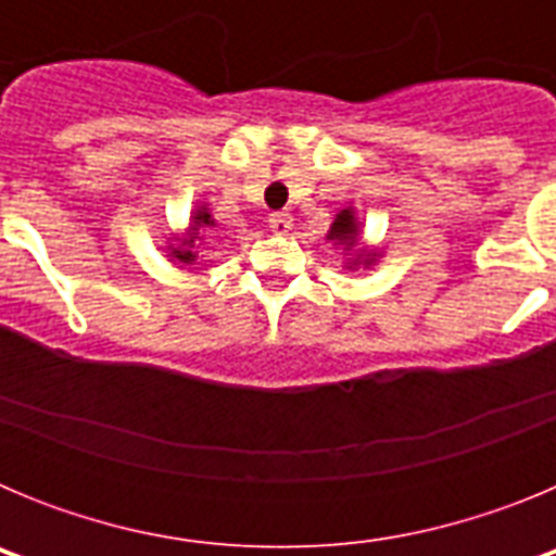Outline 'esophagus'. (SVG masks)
Here are the masks:
<instances>
[{
    "mask_svg": "<svg viewBox=\"0 0 556 556\" xmlns=\"http://www.w3.org/2000/svg\"><path fill=\"white\" fill-rule=\"evenodd\" d=\"M269 228L275 233H289L292 230V214H287V211H273L269 214Z\"/></svg>",
    "mask_w": 556,
    "mask_h": 556,
    "instance_id": "1",
    "label": "esophagus"
}]
</instances>
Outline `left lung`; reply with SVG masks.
Segmentation results:
<instances>
[{
  "mask_svg": "<svg viewBox=\"0 0 556 556\" xmlns=\"http://www.w3.org/2000/svg\"><path fill=\"white\" fill-rule=\"evenodd\" d=\"M328 242L333 244H342L345 250H351L353 244L358 242V223H356V214H353V208H342L337 214V219L331 223V230H328ZM376 262V253H367V250H362V253L353 258L351 267H358V264H365V267H370V264Z\"/></svg>",
  "mask_w": 556,
  "mask_h": 556,
  "instance_id": "8db88e82",
  "label": "left lung"
}]
</instances>
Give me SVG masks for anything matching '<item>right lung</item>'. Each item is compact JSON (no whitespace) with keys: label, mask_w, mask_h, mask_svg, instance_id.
<instances>
[{"label":"right lung","mask_w":556,"mask_h":556,"mask_svg":"<svg viewBox=\"0 0 556 556\" xmlns=\"http://www.w3.org/2000/svg\"><path fill=\"white\" fill-rule=\"evenodd\" d=\"M205 228H214V219H211V211L205 208V205H200L198 211H194V217H191V225H189V236H184V239H178V248L175 244H169V255L172 262L178 264H191L198 262V253H194V242H203V233L200 230Z\"/></svg>","instance_id":"1"}]
</instances>
